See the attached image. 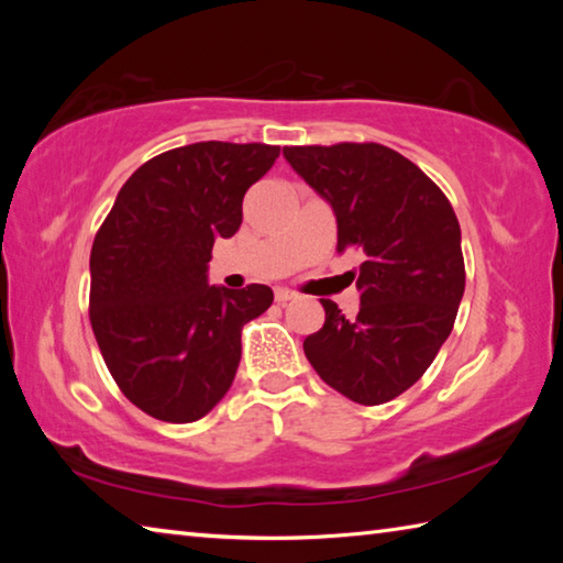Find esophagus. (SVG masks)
I'll return each instance as SVG.
<instances>
[{"mask_svg": "<svg viewBox=\"0 0 563 563\" xmlns=\"http://www.w3.org/2000/svg\"><path fill=\"white\" fill-rule=\"evenodd\" d=\"M292 300H298V292H295V290H290V288H278V290H275V302H278V305L292 302Z\"/></svg>", "mask_w": 563, "mask_h": 563, "instance_id": "34e87169", "label": "esophagus"}]
</instances>
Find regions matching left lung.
<instances>
[{
    "label": "left lung",
    "mask_w": 563,
    "mask_h": 563,
    "mask_svg": "<svg viewBox=\"0 0 563 563\" xmlns=\"http://www.w3.org/2000/svg\"><path fill=\"white\" fill-rule=\"evenodd\" d=\"M283 156L335 211L338 253L365 258L350 273L357 316L320 300L325 325L305 338V357L352 402H389L427 373L454 328L466 280L454 208L422 168L373 141L285 146Z\"/></svg>",
    "instance_id": "1"
}]
</instances>
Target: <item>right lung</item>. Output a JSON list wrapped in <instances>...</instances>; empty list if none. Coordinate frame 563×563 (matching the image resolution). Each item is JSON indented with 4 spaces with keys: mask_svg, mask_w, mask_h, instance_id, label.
Returning a JSON list of instances; mask_svg holds the SVG:
<instances>
[{
    "mask_svg": "<svg viewBox=\"0 0 563 563\" xmlns=\"http://www.w3.org/2000/svg\"><path fill=\"white\" fill-rule=\"evenodd\" d=\"M280 146L201 141L131 174L91 245L89 320L113 383L141 412L186 424L221 402L241 362L245 322L268 285H208L218 238L243 221V196Z\"/></svg>",
    "mask_w": 563,
    "mask_h": 563,
    "instance_id": "add662e5",
    "label": "right lung"
}]
</instances>
